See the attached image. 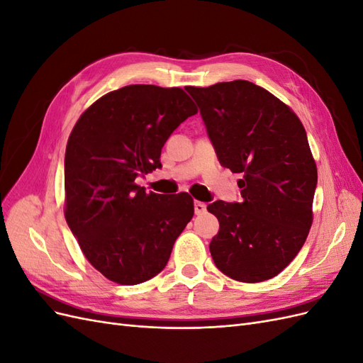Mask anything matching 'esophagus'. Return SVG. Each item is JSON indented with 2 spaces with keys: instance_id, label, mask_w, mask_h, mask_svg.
<instances>
[{
  "instance_id": "esophagus-1",
  "label": "esophagus",
  "mask_w": 363,
  "mask_h": 363,
  "mask_svg": "<svg viewBox=\"0 0 363 363\" xmlns=\"http://www.w3.org/2000/svg\"><path fill=\"white\" fill-rule=\"evenodd\" d=\"M194 208H195V213H196V215H203V213L206 212L207 204H206V203H201V201H195Z\"/></svg>"
}]
</instances>
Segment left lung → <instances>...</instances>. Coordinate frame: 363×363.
I'll return each instance as SVG.
<instances>
[{
    "label": "left lung",
    "instance_id": "8db88e82",
    "mask_svg": "<svg viewBox=\"0 0 363 363\" xmlns=\"http://www.w3.org/2000/svg\"><path fill=\"white\" fill-rule=\"evenodd\" d=\"M200 107L223 167L242 172V203L207 206L219 221L208 250L230 279L276 277L306 242L313 221L316 163L292 108L263 87L233 80L186 87Z\"/></svg>",
    "mask_w": 363,
    "mask_h": 363
}]
</instances>
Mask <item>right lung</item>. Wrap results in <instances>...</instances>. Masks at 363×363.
Returning <instances> with one entry per match:
<instances>
[{
    "mask_svg": "<svg viewBox=\"0 0 363 363\" xmlns=\"http://www.w3.org/2000/svg\"><path fill=\"white\" fill-rule=\"evenodd\" d=\"M196 112L180 87L130 84L98 98L75 123L65 152V218L111 281L131 286L157 276L192 219L189 194H147L135 179L162 167L164 142Z\"/></svg>",
    "mask_w": 363,
    "mask_h": 363,
    "instance_id": "right-lung-1",
    "label": "right lung"
}]
</instances>
